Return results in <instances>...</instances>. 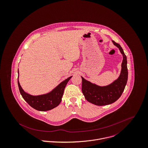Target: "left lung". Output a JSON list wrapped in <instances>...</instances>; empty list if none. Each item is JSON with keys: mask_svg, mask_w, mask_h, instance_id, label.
<instances>
[{"mask_svg": "<svg viewBox=\"0 0 148 148\" xmlns=\"http://www.w3.org/2000/svg\"><path fill=\"white\" fill-rule=\"evenodd\" d=\"M114 45L119 48L123 55V60L119 77L111 84L100 86L82 77V91L86 99L97 106H105L112 104L119 98L124 90L128 81L127 60L121 46L112 40Z\"/></svg>", "mask_w": 148, "mask_h": 148, "instance_id": "1", "label": "left lung"}]
</instances>
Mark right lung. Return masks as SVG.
<instances>
[{"mask_svg": "<svg viewBox=\"0 0 148 148\" xmlns=\"http://www.w3.org/2000/svg\"><path fill=\"white\" fill-rule=\"evenodd\" d=\"M18 79L17 83L20 92L23 99L34 109L40 111H47L53 109L57 107L62 100L64 90L66 84L70 78H68L61 82L57 86L49 92L40 95H32L25 92L22 88L18 81Z\"/></svg>", "mask_w": 148, "mask_h": 148, "instance_id": "right-lung-1", "label": "right lung"}]
</instances>
